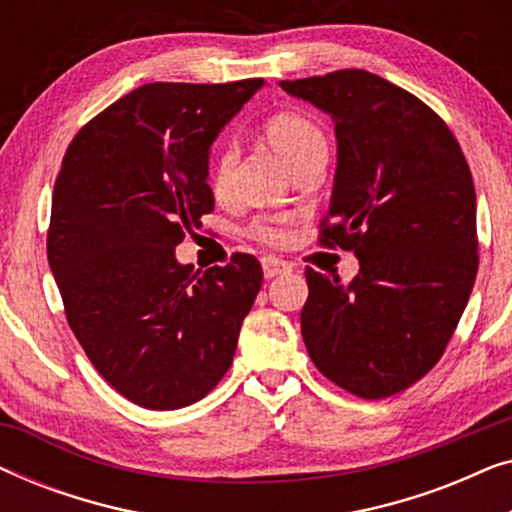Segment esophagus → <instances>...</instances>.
Wrapping results in <instances>:
<instances>
[{"instance_id":"34e87169","label":"esophagus","mask_w":512,"mask_h":512,"mask_svg":"<svg viewBox=\"0 0 512 512\" xmlns=\"http://www.w3.org/2000/svg\"><path fill=\"white\" fill-rule=\"evenodd\" d=\"M263 275L272 279V277H279V275H286V272H291V265L286 261H279V258H272V256H265L263 258Z\"/></svg>"}]
</instances>
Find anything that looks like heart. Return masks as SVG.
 I'll use <instances>...</instances> for the list:
<instances>
[{"label": "heart", "mask_w": 512, "mask_h": 512, "mask_svg": "<svg viewBox=\"0 0 512 512\" xmlns=\"http://www.w3.org/2000/svg\"><path fill=\"white\" fill-rule=\"evenodd\" d=\"M265 137L289 167L310 156V153L326 151V135L312 118L298 111H279L263 125ZM237 165V146L230 139L216 144L212 165H209V188L219 200H226L233 186V172ZM249 233L263 244H282L286 230L277 219H256Z\"/></svg>", "instance_id": "obj_1"}]
</instances>
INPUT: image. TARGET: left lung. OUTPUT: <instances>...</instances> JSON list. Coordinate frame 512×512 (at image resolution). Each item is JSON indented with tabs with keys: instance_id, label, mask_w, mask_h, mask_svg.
<instances>
[{
	"instance_id": "obj_1",
	"label": "left lung",
	"mask_w": 512,
	"mask_h": 512,
	"mask_svg": "<svg viewBox=\"0 0 512 512\" xmlns=\"http://www.w3.org/2000/svg\"><path fill=\"white\" fill-rule=\"evenodd\" d=\"M279 86L333 116L338 170L319 242L359 258L349 286L305 268V347L349 394L394 396L443 356L478 275L464 151L436 111L366 69Z\"/></svg>"
}]
</instances>
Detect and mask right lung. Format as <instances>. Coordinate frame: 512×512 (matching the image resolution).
Segmentation results:
<instances>
[{
	"label": "right lung",
	"instance_id": "obj_1",
	"mask_svg": "<svg viewBox=\"0 0 512 512\" xmlns=\"http://www.w3.org/2000/svg\"><path fill=\"white\" fill-rule=\"evenodd\" d=\"M263 79L146 83L76 132L53 188L48 265L83 352L149 410L207 396L263 284L233 254L200 275L174 247L214 209L209 146Z\"/></svg>",
	"mask_w": 512,
	"mask_h": 512
}]
</instances>
